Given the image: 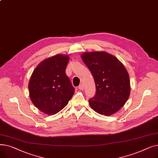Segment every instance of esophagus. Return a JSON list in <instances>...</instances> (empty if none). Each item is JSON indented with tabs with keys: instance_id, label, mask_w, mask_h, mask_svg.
Instances as JSON below:
<instances>
[{
	"instance_id": "esophagus-1",
	"label": "esophagus",
	"mask_w": 158,
	"mask_h": 158,
	"mask_svg": "<svg viewBox=\"0 0 158 158\" xmlns=\"http://www.w3.org/2000/svg\"><path fill=\"white\" fill-rule=\"evenodd\" d=\"M79 89H80V90H83L84 89V88H85V86H84V85L83 84H81L79 86Z\"/></svg>"
}]
</instances>
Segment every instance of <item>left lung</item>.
Wrapping results in <instances>:
<instances>
[{
    "label": "left lung",
    "instance_id": "obj_1",
    "mask_svg": "<svg viewBox=\"0 0 158 158\" xmlns=\"http://www.w3.org/2000/svg\"><path fill=\"white\" fill-rule=\"evenodd\" d=\"M81 58L94 77L96 94L89 100L97 113L110 116L126 104L131 88L127 71L114 56L106 52H85Z\"/></svg>",
    "mask_w": 158,
    "mask_h": 158
}]
</instances>
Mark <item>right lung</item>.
I'll return each instance as SVG.
<instances>
[{"mask_svg": "<svg viewBox=\"0 0 158 158\" xmlns=\"http://www.w3.org/2000/svg\"><path fill=\"white\" fill-rule=\"evenodd\" d=\"M68 56L57 54L41 62L33 71L29 82L31 100L47 114H54L67 105L75 89L66 76Z\"/></svg>", "mask_w": 158, "mask_h": 158, "instance_id": "right-lung-1", "label": "right lung"}]
</instances>
